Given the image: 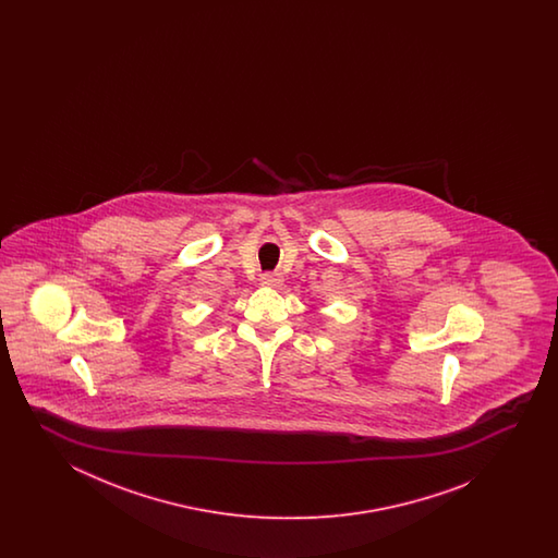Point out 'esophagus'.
<instances>
[{"mask_svg": "<svg viewBox=\"0 0 558 558\" xmlns=\"http://www.w3.org/2000/svg\"><path fill=\"white\" fill-rule=\"evenodd\" d=\"M259 281H262V284H269V287H279V284L283 283V275L277 274V271H274V274H262Z\"/></svg>", "mask_w": 558, "mask_h": 558, "instance_id": "esophagus-1", "label": "esophagus"}]
</instances>
